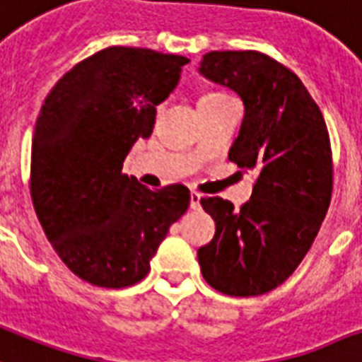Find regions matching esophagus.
<instances>
[{"label":"esophagus","instance_id":"obj_1","mask_svg":"<svg viewBox=\"0 0 362 362\" xmlns=\"http://www.w3.org/2000/svg\"><path fill=\"white\" fill-rule=\"evenodd\" d=\"M193 211H199L201 209V193L197 192H192V203H189Z\"/></svg>","mask_w":362,"mask_h":362}]
</instances>
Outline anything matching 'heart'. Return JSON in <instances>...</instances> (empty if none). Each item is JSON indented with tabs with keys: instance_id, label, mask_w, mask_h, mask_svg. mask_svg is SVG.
Masks as SVG:
<instances>
[{
	"instance_id": "heart-1",
	"label": "heart",
	"mask_w": 362,
	"mask_h": 362,
	"mask_svg": "<svg viewBox=\"0 0 362 362\" xmlns=\"http://www.w3.org/2000/svg\"><path fill=\"white\" fill-rule=\"evenodd\" d=\"M218 96H226V95H222V93H206V95H203L201 98H218Z\"/></svg>"
}]
</instances>
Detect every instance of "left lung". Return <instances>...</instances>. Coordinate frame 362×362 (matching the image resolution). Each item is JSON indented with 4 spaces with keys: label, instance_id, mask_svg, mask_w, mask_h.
Listing matches in <instances>:
<instances>
[{
    "label": "left lung",
    "instance_id": "1",
    "mask_svg": "<svg viewBox=\"0 0 362 362\" xmlns=\"http://www.w3.org/2000/svg\"><path fill=\"white\" fill-rule=\"evenodd\" d=\"M199 74L241 96L245 117L230 161L258 170L241 211L222 197L201 199L216 222L214 239L197 250L201 273L228 296L266 294L308 255L330 205L327 125L300 77L264 52H206Z\"/></svg>",
    "mask_w": 362,
    "mask_h": 362
}]
</instances>
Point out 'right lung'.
I'll return each mask as SVG.
<instances>
[{
  "label": "right lung",
  "mask_w": 362,
  "mask_h": 362,
  "mask_svg": "<svg viewBox=\"0 0 362 362\" xmlns=\"http://www.w3.org/2000/svg\"><path fill=\"white\" fill-rule=\"evenodd\" d=\"M189 60L136 47H107L76 64L47 95L32 138L30 193L60 260L90 285L142 281L150 260L187 211L182 184L157 192L121 173L156 106Z\"/></svg>",
  "instance_id": "1"
}]
</instances>
